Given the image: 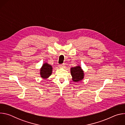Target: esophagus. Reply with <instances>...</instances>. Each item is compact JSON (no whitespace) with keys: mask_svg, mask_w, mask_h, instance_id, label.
Returning <instances> with one entry per match:
<instances>
[{"mask_svg":"<svg viewBox=\"0 0 125 125\" xmlns=\"http://www.w3.org/2000/svg\"><path fill=\"white\" fill-rule=\"evenodd\" d=\"M59 67L61 68H65V65L64 64H60L59 65Z\"/></svg>","mask_w":125,"mask_h":125,"instance_id":"obj_1","label":"esophagus"}]
</instances>
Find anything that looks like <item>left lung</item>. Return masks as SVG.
<instances>
[{"mask_svg":"<svg viewBox=\"0 0 125 125\" xmlns=\"http://www.w3.org/2000/svg\"><path fill=\"white\" fill-rule=\"evenodd\" d=\"M70 72L72 77V80L74 82H79L84 78V71L80 65L71 68Z\"/></svg>","mask_w":125,"mask_h":125,"instance_id":"obj_1","label":"left lung"}]
</instances>
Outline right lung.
Here are the masks:
<instances>
[{"instance_id":"obj_1","label":"right lung","mask_w":125,"mask_h":125,"mask_svg":"<svg viewBox=\"0 0 125 125\" xmlns=\"http://www.w3.org/2000/svg\"><path fill=\"white\" fill-rule=\"evenodd\" d=\"M52 69L53 68L51 65L47 62L44 63L40 70L41 77L43 79H48L52 74Z\"/></svg>"}]
</instances>
